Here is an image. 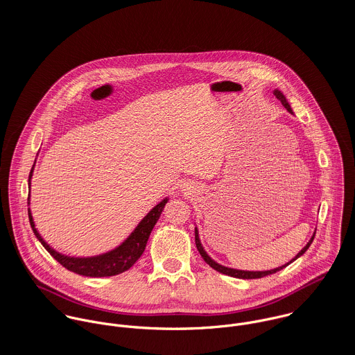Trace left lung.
I'll return each mask as SVG.
<instances>
[{
    "mask_svg": "<svg viewBox=\"0 0 355 355\" xmlns=\"http://www.w3.org/2000/svg\"><path fill=\"white\" fill-rule=\"evenodd\" d=\"M273 94L276 96V98L279 100V101L283 103V106L290 112V113H293V109H291V106H290V103L287 102L286 100V97L283 96V93L282 92H279V90H275L273 92ZM315 234V232H314ZM313 239H314V235L311 236V239L307 242V245L304 246V249L300 252V253L295 255V258H293L288 263H286V265H282V266H279V268H275V269H270V270H255V272H252V270H239V269H232V268H227V266H223V265H220V263H217L216 261H213L207 253L203 250L202 245H201V241H200V235H198V230L196 228V245H197V249H198V252L201 254V257L203 258V261L207 263V265H210L214 270H217V272H220V273H223V275H228V276H232V277H238V279H261V277H263V276H268V275H272V273H276V272H279V270H282L283 268H286L287 265H290L291 262H294L297 258H300L302 254H304V252L309 249V246L311 245V242H313Z\"/></svg>",
    "mask_w": 355,
    "mask_h": 355,
    "instance_id": "left-lung-1",
    "label": "left lung"
}]
</instances>
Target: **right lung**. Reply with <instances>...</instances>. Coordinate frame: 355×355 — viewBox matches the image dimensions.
Segmentation results:
<instances>
[{"instance_id":"right-lung-1","label":"right lung","mask_w":355,"mask_h":355,"mask_svg":"<svg viewBox=\"0 0 355 355\" xmlns=\"http://www.w3.org/2000/svg\"><path fill=\"white\" fill-rule=\"evenodd\" d=\"M33 172H34V165H33L30 176H28L30 187H31ZM166 202H168V198H165L158 205H155L152 210L144 217V220L138 224V227L132 231V234L119 248H116L107 253L94 255V257H83V258L68 257V255L55 252L42 239V236L37 231L30 207H28V220H30L31 228H33L37 239L51 253V257L57 262H60L65 269H68L73 273L82 275V276L105 277V276H114V275L128 270L139 259V257L145 252L148 239H149L153 228H154L155 223L158 221V218L162 213V209ZM28 205H30V197H28Z\"/></svg>"}]
</instances>
